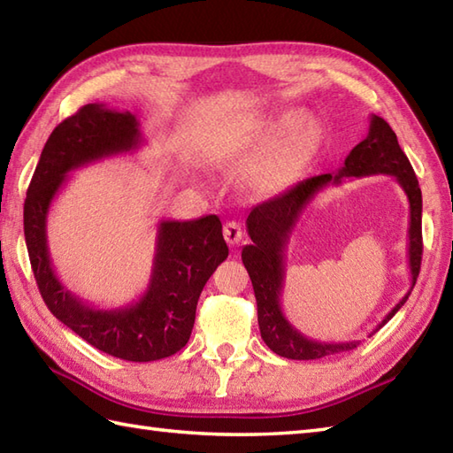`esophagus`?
Returning a JSON list of instances; mask_svg holds the SVG:
<instances>
[{"label":"esophagus","instance_id":"esophagus-1","mask_svg":"<svg viewBox=\"0 0 453 453\" xmlns=\"http://www.w3.org/2000/svg\"><path fill=\"white\" fill-rule=\"evenodd\" d=\"M224 237H226V242L229 245H237L243 239L242 224H239V221H234V219L227 221V224L224 226Z\"/></svg>","mask_w":453,"mask_h":453}]
</instances>
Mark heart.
<instances>
[{
	"instance_id": "b5f03b06",
	"label": "heart",
	"mask_w": 453,
	"mask_h": 453,
	"mask_svg": "<svg viewBox=\"0 0 453 453\" xmlns=\"http://www.w3.org/2000/svg\"><path fill=\"white\" fill-rule=\"evenodd\" d=\"M321 130L310 117L296 111L278 112L249 132H234L208 150L216 167H232L255 161L247 182L257 195H274L290 185L319 146Z\"/></svg>"
}]
</instances>
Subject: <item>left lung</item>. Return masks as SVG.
<instances>
[{
  "instance_id": "1",
  "label": "left lung",
  "mask_w": 453,
  "mask_h": 453,
  "mask_svg": "<svg viewBox=\"0 0 453 453\" xmlns=\"http://www.w3.org/2000/svg\"><path fill=\"white\" fill-rule=\"evenodd\" d=\"M380 173L395 177L409 198L411 290L403 296V300L375 326V331H378L409 300L412 288L417 284L422 261V192L415 171H412L407 156L399 146L395 132L391 130L386 120L372 114L368 136L346 156L344 165L339 169V173H325V175L297 182L290 190L255 206L251 214L247 216V232L253 243L243 247L242 258L253 282L258 329H261V336L268 349L278 356H284V358L290 360H317L323 358V356L352 350L360 344L358 341L319 342L307 339L303 333L297 331L286 319L280 305L286 273L284 257L292 229L315 195H319L323 188L331 185H341L344 179H360L380 175Z\"/></svg>"
}]
</instances>
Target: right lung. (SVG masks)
<instances>
[{"label": "right lung", "instance_id": "right-lung-1", "mask_svg": "<svg viewBox=\"0 0 453 453\" xmlns=\"http://www.w3.org/2000/svg\"><path fill=\"white\" fill-rule=\"evenodd\" d=\"M140 124L128 111L89 103L58 124L27 190L23 224L35 280L56 319L95 349L128 362H153L179 352L190 339L202 288L229 249L218 216L157 226L148 290L138 302L97 310L72 294L56 276L48 253L46 218L67 175L89 163L142 146Z\"/></svg>", "mask_w": 453, "mask_h": 453}]
</instances>
